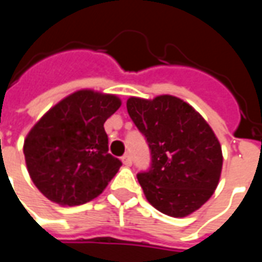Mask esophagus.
<instances>
[{"label": "esophagus", "instance_id": "34e87169", "mask_svg": "<svg viewBox=\"0 0 262 262\" xmlns=\"http://www.w3.org/2000/svg\"><path fill=\"white\" fill-rule=\"evenodd\" d=\"M122 161H123V164H125L126 167H130V165H132L130 154H129V153L123 154V156H122Z\"/></svg>", "mask_w": 262, "mask_h": 262}]
</instances>
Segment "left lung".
<instances>
[{
  "instance_id": "8db88e82",
  "label": "left lung",
  "mask_w": 262,
  "mask_h": 262,
  "mask_svg": "<svg viewBox=\"0 0 262 262\" xmlns=\"http://www.w3.org/2000/svg\"><path fill=\"white\" fill-rule=\"evenodd\" d=\"M127 114L150 148L148 170L137 180L161 213L184 217L212 196L222 172V147L213 130L182 99H127Z\"/></svg>"
}]
</instances>
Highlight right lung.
<instances>
[{"label": "right lung", "mask_w": 262, "mask_h": 262, "mask_svg": "<svg viewBox=\"0 0 262 262\" xmlns=\"http://www.w3.org/2000/svg\"><path fill=\"white\" fill-rule=\"evenodd\" d=\"M119 98L82 90L71 94L33 126L24 144L37 189L59 205H82L102 192L122 161L108 153L103 123Z\"/></svg>", "instance_id": "obj_1"}]
</instances>
